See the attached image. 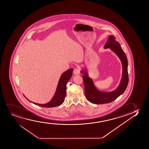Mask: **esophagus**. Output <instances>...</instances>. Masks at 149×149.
<instances>
[{
	"instance_id": "1",
	"label": "esophagus",
	"mask_w": 149,
	"mask_h": 149,
	"mask_svg": "<svg viewBox=\"0 0 149 149\" xmlns=\"http://www.w3.org/2000/svg\"><path fill=\"white\" fill-rule=\"evenodd\" d=\"M74 74L75 75H77L79 74V69L78 68H76L74 70Z\"/></svg>"
}]
</instances>
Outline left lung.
I'll list each match as a JSON object with an SVG mask.
<instances>
[{
    "mask_svg": "<svg viewBox=\"0 0 149 149\" xmlns=\"http://www.w3.org/2000/svg\"><path fill=\"white\" fill-rule=\"evenodd\" d=\"M115 37L110 36L106 43L105 48H110L118 56L122 62L123 68V77L120 84L116 90L110 93L102 92L96 89L92 79L88 77L86 72H81L85 85V94L87 100L95 104L109 103L115 100L119 96L123 94L126 90L128 83V61L126 55L124 53L120 44L115 40Z\"/></svg>",
    "mask_w": 149,
    "mask_h": 149,
    "instance_id": "left-lung-1",
    "label": "left lung"
}]
</instances>
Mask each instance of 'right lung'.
Instances as JSON below:
<instances>
[{
  "label": "right lung",
  "instance_id": "obj_1",
  "mask_svg": "<svg viewBox=\"0 0 149 149\" xmlns=\"http://www.w3.org/2000/svg\"><path fill=\"white\" fill-rule=\"evenodd\" d=\"M72 71L73 69L70 68V70H66V72H64V73H63L59 81L58 84L57 86L56 91L55 94L54 96L53 97V99L51 100V101H50L49 103L45 104L36 103L31 102L26 97L25 98H26L27 100L34 104L41 107L50 108L60 106L64 102V98L66 96V84L72 77Z\"/></svg>",
  "mask_w": 149,
  "mask_h": 149
}]
</instances>
